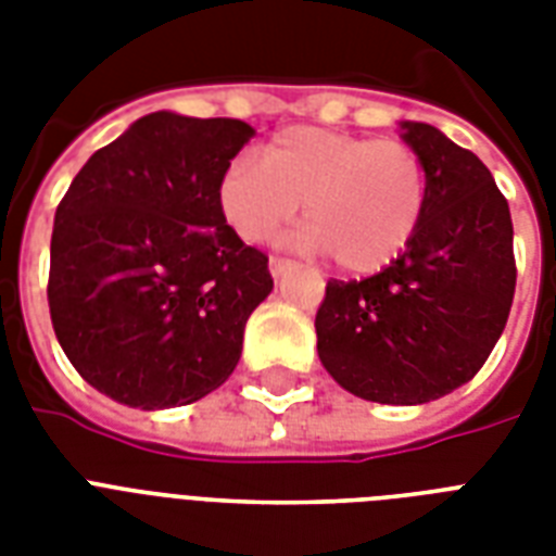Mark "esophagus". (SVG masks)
I'll use <instances>...</instances> for the list:
<instances>
[{"mask_svg": "<svg viewBox=\"0 0 556 556\" xmlns=\"http://www.w3.org/2000/svg\"><path fill=\"white\" fill-rule=\"evenodd\" d=\"M268 268H270V274H274V279H279V277H286L288 270L294 268V262L282 260V256H270Z\"/></svg>", "mask_w": 556, "mask_h": 556, "instance_id": "34e87169", "label": "esophagus"}]
</instances>
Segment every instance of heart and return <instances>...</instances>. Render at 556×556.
I'll return each instance as SVG.
<instances>
[{
    "instance_id": "b5f03b06",
    "label": "heart",
    "mask_w": 556,
    "mask_h": 556,
    "mask_svg": "<svg viewBox=\"0 0 556 556\" xmlns=\"http://www.w3.org/2000/svg\"><path fill=\"white\" fill-rule=\"evenodd\" d=\"M303 204L300 242L346 274H378L413 244L427 210V173L413 147L323 126L274 135L262 164L236 159L218 207L244 242H262Z\"/></svg>"
}]
</instances>
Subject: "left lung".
Returning <instances> with one entry per match:
<instances>
[{"label":"left lung","mask_w":556,"mask_h":556,"mask_svg":"<svg viewBox=\"0 0 556 556\" xmlns=\"http://www.w3.org/2000/svg\"><path fill=\"white\" fill-rule=\"evenodd\" d=\"M427 173L413 244L366 279H329L317 352L331 378L375 404H427L482 369L508 323L517 262L508 199L491 169L435 126L404 121Z\"/></svg>","instance_id":"left-lung-1"}]
</instances>
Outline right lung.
<instances>
[{
	"label": "right lung",
	"instance_id": "obj_1",
	"mask_svg": "<svg viewBox=\"0 0 556 556\" xmlns=\"http://www.w3.org/2000/svg\"><path fill=\"white\" fill-rule=\"evenodd\" d=\"M233 117L152 112L98 150L60 201L48 308L86 383L138 409L185 406L230 378L270 294L268 256L218 207L253 138Z\"/></svg>",
	"mask_w": 556,
	"mask_h": 556
}]
</instances>
